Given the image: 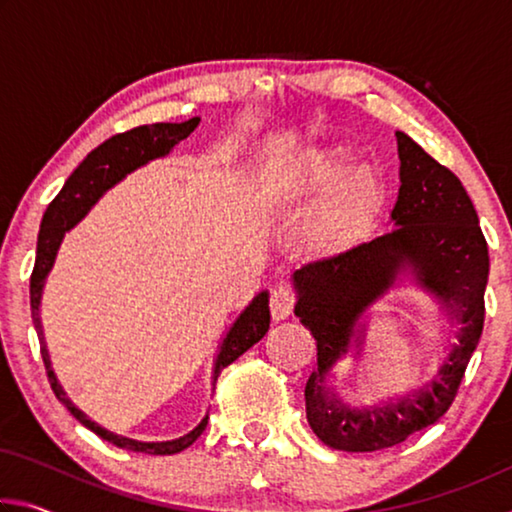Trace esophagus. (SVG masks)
Masks as SVG:
<instances>
[{"instance_id": "obj_1", "label": "esophagus", "mask_w": 512, "mask_h": 512, "mask_svg": "<svg viewBox=\"0 0 512 512\" xmlns=\"http://www.w3.org/2000/svg\"><path fill=\"white\" fill-rule=\"evenodd\" d=\"M268 307H271L275 320L289 318L293 314V307H296V291L287 284H277L271 293V300H268Z\"/></svg>"}]
</instances>
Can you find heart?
<instances>
[{
	"label": "heart",
	"mask_w": 512,
	"mask_h": 512,
	"mask_svg": "<svg viewBox=\"0 0 512 512\" xmlns=\"http://www.w3.org/2000/svg\"><path fill=\"white\" fill-rule=\"evenodd\" d=\"M266 198L323 192L311 212L309 232L320 244H345L366 228L379 203V180L366 164H350L339 146L309 149L287 167L262 176Z\"/></svg>",
	"instance_id": "1"
}]
</instances>
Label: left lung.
Returning <instances> with one entry per match:
<instances>
[{
	"mask_svg": "<svg viewBox=\"0 0 512 512\" xmlns=\"http://www.w3.org/2000/svg\"><path fill=\"white\" fill-rule=\"evenodd\" d=\"M400 194L391 212L397 225L343 253L314 259L293 273L296 316L316 339L318 363L305 386L307 422L327 447L377 452L404 443L438 422L452 406L467 363L479 345L485 318L490 257L474 205L452 171L402 131ZM409 270L462 325L459 341L439 375L418 392L368 410H350L326 388V375L349 343L362 342L360 316ZM359 354V352H357Z\"/></svg>",
	"mask_w": 512,
	"mask_h": 512,
	"instance_id": "left-lung-1",
	"label": "left lung"
}]
</instances>
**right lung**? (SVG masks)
I'll return each instance as SVG.
<instances>
[{"label": "right lung", "mask_w": 512, "mask_h": 512, "mask_svg": "<svg viewBox=\"0 0 512 512\" xmlns=\"http://www.w3.org/2000/svg\"><path fill=\"white\" fill-rule=\"evenodd\" d=\"M198 121L201 119L192 117L189 121H183V124L137 126L133 131L112 135L110 140H106L92 153H88V158L74 169L72 176H69L67 183L63 185V189L58 192V196L49 203L45 216H42L38 250H36V266H33V273H31V289H29L31 318L40 339V352L47 368L51 391H54V395L58 397V402H63L67 406V411L72 413L83 427H88L90 431L97 433L99 438L108 440V443L117 445L121 449H131V452H142V454H153V456L178 454L192 443H196V438L201 436L207 427V415L192 431L185 433L183 438L167 440V443H140V440L117 436V433H110L108 429L99 427V424L92 422L81 409H76L72 400L65 395L63 386L58 384L54 370H51L45 334H42V323H40V298H42V289H45L47 275L56 262V253L60 248V241L65 237V232L72 230L74 225L90 212V207L97 203L110 187H115L121 178H126L131 171L144 167L146 162L167 155L180 140H185V137L192 135L194 128L198 126ZM268 325H271L268 291H262L257 293L253 302H250L244 311H241L239 318L228 329V334H225L219 354H216V361H214L212 384H216V377L221 375V370L225 366H230V363L239 359L246 350L253 348L257 341L264 339V334L268 332Z\"/></svg>", "instance_id": "add662e5"}]
</instances>
